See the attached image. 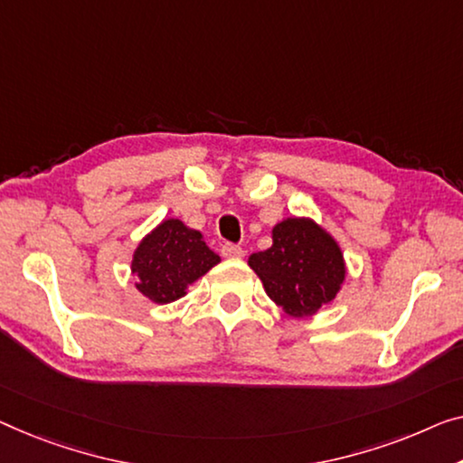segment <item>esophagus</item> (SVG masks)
<instances>
[{
    "mask_svg": "<svg viewBox=\"0 0 463 463\" xmlns=\"http://www.w3.org/2000/svg\"><path fill=\"white\" fill-rule=\"evenodd\" d=\"M222 255L224 258H243L245 251H243V247L226 243V245H222Z\"/></svg>",
    "mask_w": 463,
    "mask_h": 463,
    "instance_id": "34e87169",
    "label": "esophagus"
}]
</instances>
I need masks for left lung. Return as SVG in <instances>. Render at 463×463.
Wrapping results in <instances>:
<instances>
[{
	"label": "left lung",
	"mask_w": 463,
	"mask_h": 463,
	"mask_svg": "<svg viewBox=\"0 0 463 463\" xmlns=\"http://www.w3.org/2000/svg\"><path fill=\"white\" fill-rule=\"evenodd\" d=\"M268 298L293 318L318 314L336 298L345 260L336 241L312 218H285L272 229V247L250 255Z\"/></svg>",
	"instance_id": "left-lung-1"
}]
</instances>
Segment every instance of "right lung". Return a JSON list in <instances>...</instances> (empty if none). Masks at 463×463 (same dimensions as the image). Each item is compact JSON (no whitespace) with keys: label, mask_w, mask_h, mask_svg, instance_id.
Returning a JSON list of instances; mask_svg holds the SVG:
<instances>
[{"label":"right lung","mask_w":463,"mask_h":463,"mask_svg":"<svg viewBox=\"0 0 463 463\" xmlns=\"http://www.w3.org/2000/svg\"><path fill=\"white\" fill-rule=\"evenodd\" d=\"M220 255L205 245L203 234L178 218L156 226L137 245L130 270L135 287L154 303H172L187 295V287L212 270Z\"/></svg>","instance_id":"obj_1"}]
</instances>
